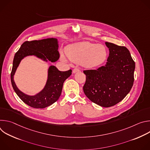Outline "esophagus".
Listing matches in <instances>:
<instances>
[{"label":"esophagus","mask_w":150,"mask_h":150,"mask_svg":"<svg viewBox=\"0 0 150 150\" xmlns=\"http://www.w3.org/2000/svg\"><path fill=\"white\" fill-rule=\"evenodd\" d=\"M80 71V70L78 69V68H75V69H73V73L74 74H75V73H76V72H79Z\"/></svg>","instance_id":"1"}]
</instances>
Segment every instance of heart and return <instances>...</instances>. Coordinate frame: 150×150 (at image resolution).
I'll return each mask as SVG.
<instances>
[{
  "label": "heart",
  "mask_w": 150,
  "mask_h": 150,
  "mask_svg": "<svg viewBox=\"0 0 150 150\" xmlns=\"http://www.w3.org/2000/svg\"><path fill=\"white\" fill-rule=\"evenodd\" d=\"M66 54L70 60L81 63L82 67L88 69L101 65L108 55V50L103 45L88 41L76 42L69 46L66 49ZM61 58L63 61H67L63 55Z\"/></svg>",
  "instance_id": "b5f03b06"
}]
</instances>
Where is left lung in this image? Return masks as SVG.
Returning a JSON list of instances; mask_svg holds the SVG:
<instances>
[{
    "mask_svg": "<svg viewBox=\"0 0 150 150\" xmlns=\"http://www.w3.org/2000/svg\"><path fill=\"white\" fill-rule=\"evenodd\" d=\"M109 50L106 64L97 70L84 71L83 92L92 102L109 108L121 101L131 91L135 63L128 49L105 42Z\"/></svg>",
    "mask_w": 150,
    "mask_h": 150,
    "instance_id": "left-lung-1",
    "label": "left lung"
}]
</instances>
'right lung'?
Segmentation results:
<instances>
[{
    "instance_id": "add662e5",
    "label": "right lung",
    "mask_w": 150,
    "mask_h": 150,
    "mask_svg": "<svg viewBox=\"0 0 150 150\" xmlns=\"http://www.w3.org/2000/svg\"><path fill=\"white\" fill-rule=\"evenodd\" d=\"M58 48L59 41L54 38L27 41L21 45L15 54L11 74L12 87L21 100L33 108L43 109L55 103L61 95L64 82L72 74V70L62 72L53 65L50 66L44 88L33 96L25 94L17 87L13 79L16 71L21 61L29 56H34L46 62H56L60 56Z\"/></svg>"
}]
</instances>
